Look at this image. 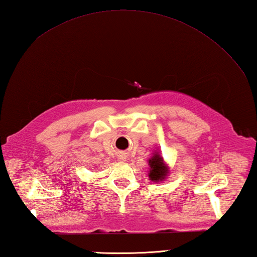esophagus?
<instances>
[{
  "label": "esophagus",
  "instance_id": "34e87169",
  "mask_svg": "<svg viewBox=\"0 0 257 257\" xmlns=\"http://www.w3.org/2000/svg\"><path fill=\"white\" fill-rule=\"evenodd\" d=\"M119 159L121 160V161H125V156H120Z\"/></svg>",
  "mask_w": 257,
  "mask_h": 257
}]
</instances>
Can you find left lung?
I'll return each mask as SVG.
<instances>
[{"instance_id": "8db88e82", "label": "left lung", "mask_w": 257, "mask_h": 257, "mask_svg": "<svg viewBox=\"0 0 257 257\" xmlns=\"http://www.w3.org/2000/svg\"><path fill=\"white\" fill-rule=\"evenodd\" d=\"M149 179L154 182H159L163 181L169 174V168L165 165V161H163V158L160 156L159 152H154V156H152L149 159Z\"/></svg>"}]
</instances>
